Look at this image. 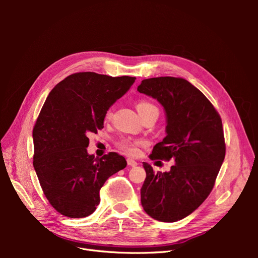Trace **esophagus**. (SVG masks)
<instances>
[{
  "mask_svg": "<svg viewBox=\"0 0 258 258\" xmlns=\"http://www.w3.org/2000/svg\"><path fill=\"white\" fill-rule=\"evenodd\" d=\"M127 163H128V166H130V167L138 166V162L135 159H132V158H127Z\"/></svg>",
  "mask_w": 258,
  "mask_h": 258,
  "instance_id": "esophagus-1",
  "label": "esophagus"
}]
</instances>
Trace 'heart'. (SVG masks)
<instances>
[{
    "instance_id": "1",
    "label": "heart",
    "mask_w": 258,
    "mask_h": 258,
    "mask_svg": "<svg viewBox=\"0 0 258 258\" xmlns=\"http://www.w3.org/2000/svg\"><path fill=\"white\" fill-rule=\"evenodd\" d=\"M138 111L141 112L143 110H145V108H148V107H155L153 104L148 103V102H144V101H142V102H140L138 104ZM112 115V111L110 110L107 113H106V117H111ZM142 144L141 141H138V140H131V139H123L121 140V142L119 144L121 150H123L126 153L130 154V155H136L138 153V147Z\"/></svg>"
}]
</instances>
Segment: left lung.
<instances>
[{
    "instance_id": "obj_1",
    "label": "left lung",
    "mask_w": 258,
    "mask_h": 258,
    "mask_svg": "<svg viewBox=\"0 0 258 258\" xmlns=\"http://www.w3.org/2000/svg\"><path fill=\"white\" fill-rule=\"evenodd\" d=\"M138 91L156 99L166 113V134L152 159H174L168 172H154L143 162L146 178L141 204L154 220L173 223L191 214L212 190L225 158L223 123L212 103L189 82L163 76L143 80Z\"/></svg>"
}]
</instances>
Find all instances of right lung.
<instances>
[{
  "label": "right lung",
  "instance_id": "obj_1",
  "mask_svg": "<svg viewBox=\"0 0 258 258\" xmlns=\"http://www.w3.org/2000/svg\"><path fill=\"white\" fill-rule=\"evenodd\" d=\"M136 77L93 72L70 75L49 92L33 129V167L49 204L62 215L81 218L95 212L100 189L126 168L116 153L89 155L88 135L103 128L105 115Z\"/></svg>",
  "mask_w": 258,
  "mask_h": 258
}]
</instances>
